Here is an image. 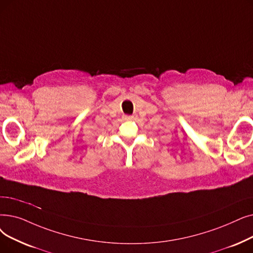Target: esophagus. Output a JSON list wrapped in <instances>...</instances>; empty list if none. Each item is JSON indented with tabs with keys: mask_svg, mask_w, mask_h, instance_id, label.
Instances as JSON below:
<instances>
[{
	"mask_svg": "<svg viewBox=\"0 0 253 253\" xmlns=\"http://www.w3.org/2000/svg\"><path fill=\"white\" fill-rule=\"evenodd\" d=\"M124 119L125 120H131V119H132V116H127L126 115V116H124Z\"/></svg>",
	"mask_w": 253,
	"mask_h": 253,
	"instance_id": "obj_1",
	"label": "esophagus"
}]
</instances>
